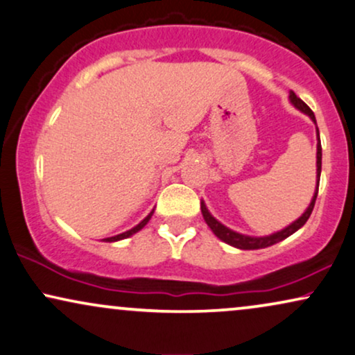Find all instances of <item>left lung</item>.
I'll return each mask as SVG.
<instances>
[{"label": "left lung", "mask_w": 355, "mask_h": 355, "mask_svg": "<svg viewBox=\"0 0 355 355\" xmlns=\"http://www.w3.org/2000/svg\"><path fill=\"white\" fill-rule=\"evenodd\" d=\"M290 103L293 105L297 110L302 111L306 116H309V119L313 121V123L316 124V118H315V113H313L311 110H309L308 105L304 101L300 100V98L295 95L293 92H290ZM316 139H318V144H316V190H315V195H313L311 198V203L308 205V208L304 209V213L300 216L298 219H295L293 223L288 224V226L284 227L282 231H277L273 232V234H268V236H248V234H241V232H236L230 230L227 226H224L223 223H219L216 218L213 216V214L209 213V209L206 208L205 201L201 200V213H203V218L206 224L209 226V230L214 232V236L218 237V239H221L223 242H226V244L232 245V248H237V249H242V250H255V249H266V248H270V245L277 244V242L286 239V237L293 234V232H297L300 227L304 226V223L308 221V218L311 216V211L315 208V203H316V196H318V187H320V177H321V141H320V129H318L316 125Z\"/></svg>", "instance_id": "8db88e82"}]
</instances>
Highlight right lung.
<instances>
[{
    "label": "right lung",
    "mask_w": 355,
    "mask_h": 355,
    "mask_svg": "<svg viewBox=\"0 0 355 355\" xmlns=\"http://www.w3.org/2000/svg\"><path fill=\"white\" fill-rule=\"evenodd\" d=\"M152 214H154V209L150 211L149 214H147V216L142 219L141 223L137 224V226H134L132 230H129V231H125V232H121V234H118V236H113V237H106V239H103L105 242H116V241H121V239H128V237H131L132 234H136V232H139L142 230V227L146 226L147 223H149V219L152 218Z\"/></svg>",
    "instance_id": "obj_1"
}]
</instances>
